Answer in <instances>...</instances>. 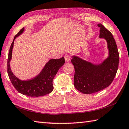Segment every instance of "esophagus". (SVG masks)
<instances>
[{
	"instance_id": "obj_1",
	"label": "esophagus",
	"mask_w": 129,
	"mask_h": 129,
	"mask_svg": "<svg viewBox=\"0 0 129 129\" xmlns=\"http://www.w3.org/2000/svg\"><path fill=\"white\" fill-rule=\"evenodd\" d=\"M64 57H65V61H66L67 62H68V61H70V60H71V56L69 54H66L64 56Z\"/></svg>"
}]
</instances>
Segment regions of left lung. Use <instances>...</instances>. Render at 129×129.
I'll use <instances>...</instances> for the list:
<instances>
[{
    "mask_svg": "<svg viewBox=\"0 0 129 129\" xmlns=\"http://www.w3.org/2000/svg\"><path fill=\"white\" fill-rule=\"evenodd\" d=\"M98 26L100 28V38L105 39L108 43L109 57L97 65L77 56H73L71 60L75 69L74 86L85 94L98 92L110 85L119 67V51L113 35L101 24H99Z\"/></svg>",
    "mask_w": 129,
    "mask_h": 129,
    "instance_id": "obj_1",
    "label": "left lung"
}]
</instances>
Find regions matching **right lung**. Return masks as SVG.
<instances>
[{"label":"right lung","instance_id":"1","mask_svg":"<svg viewBox=\"0 0 129 129\" xmlns=\"http://www.w3.org/2000/svg\"><path fill=\"white\" fill-rule=\"evenodd\" d=\"M24 30L23 28L14 38L10 45L8 54L7 62V72L10 80L15 89L24 95L31 97H38L50 93L53 90V81L57 71L65 63L64 57L59 59H51L46 63L44 68L39 75L30 80L22 81L14 75L11 71L9 62L12 59L14 40Z\"/></svg>","mask_w":129,"mask_h":129}]
</instances>
